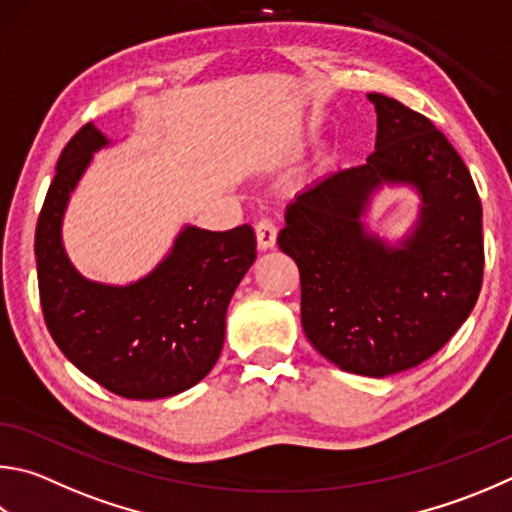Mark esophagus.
<instances>
[{"mask_svg":"<svg viewBox=\"0 0 512 512\" xmlns=\"http://www.w3.org/2000/svg\"><path fill=\"white\" fill-rule=\"evenodd\" d=\"M255 237H257V248L259 250H271L275 246V239H277V228L273 226V221L271 219L257 221Z\"/></svg>","mask_w":512,"mask_h":512,"instance_id":"obj_1","label":"esophagus"}]
</instances>
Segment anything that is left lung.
I'll list each match as a JSON object with an SVG mask.
<instances>
[{
	"label": "left lung",
	"mask_w": 512,
	"mask_h": 512,
	"mask_svg": "<svg viewBox=\"0 0 512 512\" xmlns=\"http://www.w3.org/2000/svg\"><path fill=\"white\" fill-rule=\"evenodd\" d=\"M365 165L322 176L288 203L277 244L300 268L302 329L342 371L385 378L434 356L481 291V201L466 163L418 111L383 94ZM383 187L419 197L413 226L385 240L366 226Z\"/></svg>",
	"instance_id": "8db88e82"
}]
</instances>
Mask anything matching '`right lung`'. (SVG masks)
<instances>
[{
  "instance_id": "right-lung-1",
  "label": "right lung",
  "mask_w": 512,
  "mask_h": 512,
  "mask_svg": "<svg viewBox=\"0 0 512 512\" xmlns=\"http://www.w3.org/2000/svg\"><path fill=\"white\" fill-rule=\"evenodd\" d=\"M111 141L89 123L64 147L35 230L42 313L55 345L109 392L156 401L210 374L224 349L230 297L255 262L248 224H185L150 273L129 284L89 280L62 241L64 212L94 154Z\"/></svg>"
}]
</instances>
